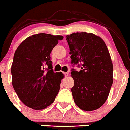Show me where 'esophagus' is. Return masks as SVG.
<instances>
[{
  "label": "esophagus",
  "mask_w": 130,
  "mask_h": 130,
  "mask_svg": "<svg viewBox=\"0 0 130 130\" xmlns=\"http://www.w3.org/2000/svg\"><path fill=\"white\" fill-rule=\"evenodd\" d=\"M64 75L65 77H66L69 75V73H67V72H64Z\"/></svg>",
  "instance_id": "esophagus-1"
}]
</instances>
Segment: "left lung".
I'll return each instance as SVG.
<instances>
[{
	"instance_id": "8db88e82",
	"label": "left lung",
	"mask_w": 130,
	"mask_h": 130,
	"mask_svg": "<svg viewBox=\"0 0 130 130\" xmlns=\"http://www.w3.org/2000/svg\"><path fill=\"white\" fill-rule=\"evenodd\" d=\"M66 38L71 62L81 68L79 71L71 69L74 102L82 110H96L107 99L113 83V65L108 48L103 40L93 33H73Z\"/></svg>"
}]
</instances>
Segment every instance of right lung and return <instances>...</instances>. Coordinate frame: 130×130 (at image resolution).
I'll return each mask as SVG.
<instances>
[{"mask_svg":"<svg viewBox=\"0 0 130 130\" xmlns=\"http://www.w3.org/2000/svg\"><path fill=\"white\" fill-rule=\"evenodd\" d=\"M61 35L38 33L18 46L11 66L12 83L21 101L35 110L45 109L60 89L62 72L54 73L50 54Z\"/></svg>","mask_w":130,"mask_h":130,"instance_id":"add662e5","label":"right lung"}]
</instances>
